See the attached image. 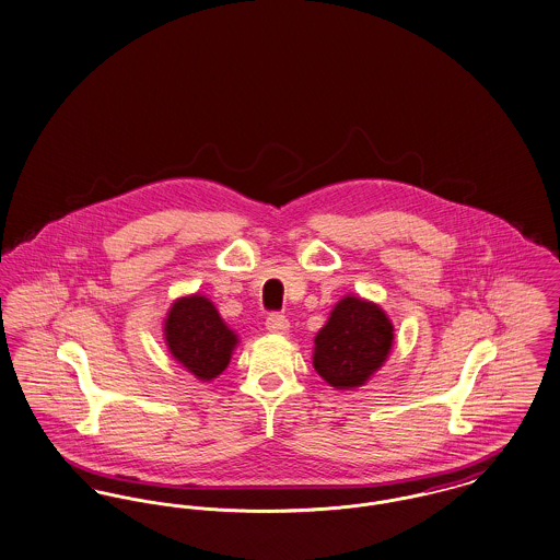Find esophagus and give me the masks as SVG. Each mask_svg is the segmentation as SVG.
<instances>
[{"instance_id": "obj_1", "label": "esophagus", "mask_w": 560, "mask_h": 560, "mask_svg": "<svg viewBox=\"0 0 560 560\" xmlns=\"http://www.w3.org/2000/svg\"><path fill=\"white\" fill-rule=\"evenodd\" d=\"M265 327L269 334H287L289 331V318L282 314H269L265 320Z\"/></svg>"}]
</instances>
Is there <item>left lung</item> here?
<instances>
[{
	"label": "left lung",
	"mask_w": 560,
	"mask_h": 560,
	"mask_svg": "<svg viewBox=\"0 0 560 560\" xmlns=\"http://www.w3.org/2000/svg\"><path fill=\"white\" fill-rule=\"evenodd\" d=\"M395 341V327L386 312L370 299H339L325 327L314 337L312 365L337 390H352L377 372Z\"/></svg>",
	"instance_id": "obj_1"
}]
</instances>
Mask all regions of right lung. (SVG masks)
<instances>
[{
    "label": "right lung",
    "instance_id": "add662e5",
    "mask_svg": "<svg viewBox=\"0 0 560 560\" xmlns=\"http://www.w3.org/2000/svg\"><path fill=\"white\" fill-rule=\"evenodd\" d=\"M163 339L172 359L199 382L219 377L240 343L217 305L199 293L178 298L170 305L163 318Z\"/></svg>",
    "mask_w": 560,
    "mask_h": 560
}]
</instances>
